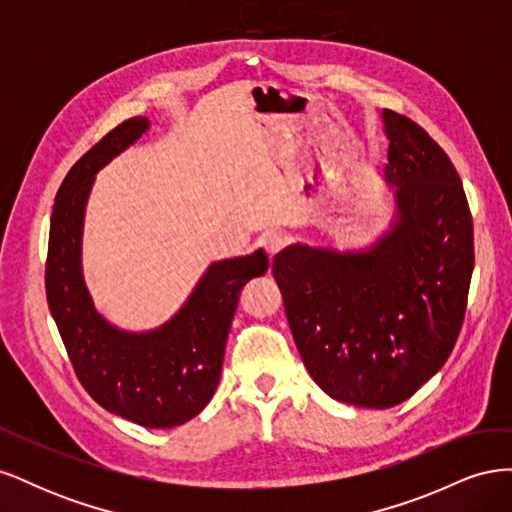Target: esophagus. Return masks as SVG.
<instances>
[{"mask_svg":"<svg viewBox=\"0 0 512 512\" xmlns=\"http://www.w3.org/2000/svg\"><path fill=\"white\" fill-rule=\"evenodd\" d=\"M260 245H262V250L269 254V258H273L286 247V237L284 235H267L260 239Z\"/></svg>","mask_w":512,"mask_h":512,"instance_id":"esophagus-1","label":"esophagus"}]
</instances>
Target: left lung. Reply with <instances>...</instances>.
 <instances>
[{
	"mask_svg": "<svg viewBox=\"0 0 512 512\" xmlns=\"http://www.w3.org/2000/svg\"><path fill=\"white\" fill-rule=\"evenodd\" d=\"M395 220L367 250L303 243L273 260L286 318L309 376L329 397L393 408L436 376L466 314L474 228L453 162L433 138L384 108Z\"/></svg>",
	"mask_w": 512,
	"mask_h": 512,
	"instance_id": "1",
	"label": "left lung"
}]
</instances>
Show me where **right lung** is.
I'll list each match as a JSON object with an SVG mask.
<instances>
[{
	"mask_svg": "<svg viewBox=\"0 0 512 512\" xmlns=\"http://www.w3.org/2000/svg\"><path fill=\"white\" fill-rule=\"evenodd\" d=\"M147 130V117L123 121L70 168L55 196L44 280L46 301L85 391L108 412L166 429L190 421L211 401L239 294L267 273L269 258L258 250L213 262L160 329L130 333L98 312L81 267L85 205L98 170Z\"/></svg>",
	"mask_w": 512,
	"mask_h": 512,
	"instance_id": "add662e5",
	"label": "right lung"
}]
</instances>
